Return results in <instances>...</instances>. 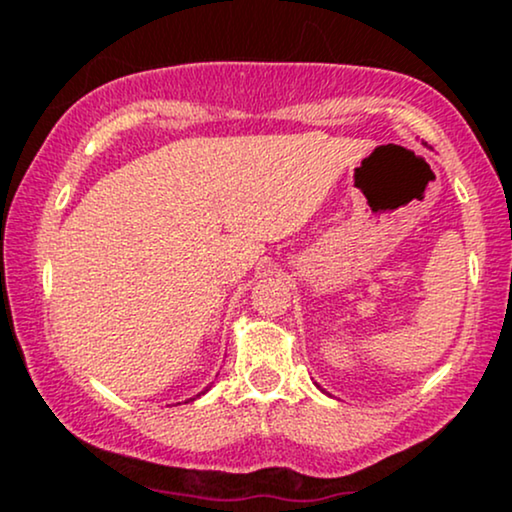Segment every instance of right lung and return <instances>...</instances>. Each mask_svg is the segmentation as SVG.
I'll use <instances>...</instances> for the list:
<instances>
[{
  "mask_svg": "<svg viewBox=\"0 0 512 512\" xmlns=\"http://www.w3.org/2000/svg\"><path fill=\"white\" fill-rule=\"evenodd\" d=\"M198 396H200V394H198ZM191 401H195V398H191Z\"/></svg>",
  "mask_w": 512,
  "mask_h": 512,
  "instance_id": "1",
  "label": "right lung"
}]
</instances>
